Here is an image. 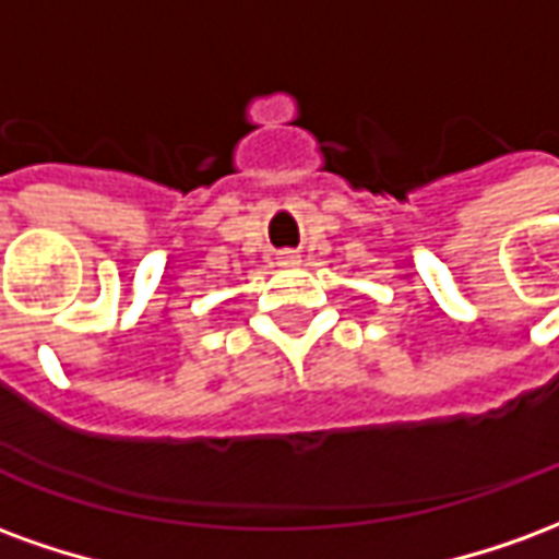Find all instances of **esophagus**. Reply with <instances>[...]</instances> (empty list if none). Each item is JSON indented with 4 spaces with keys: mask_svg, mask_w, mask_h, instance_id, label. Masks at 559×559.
Masks as SVG:
<instances>
[{
    "mask_svg": "<svg viewBox=\"0 0 559 559\" xmlns=\"http://www.w3.org/2000/svg\"><path fill=\"white\" fill-rule=\"evenodd\" d=\"M275 260H278V266H299V254L296 251H281Z\"/></svg>",
    "mask_w": 559,
    "mask_h": 559,
    "instance_id": "34e87169",
    "label": "esophagus"
}]
</instances>
